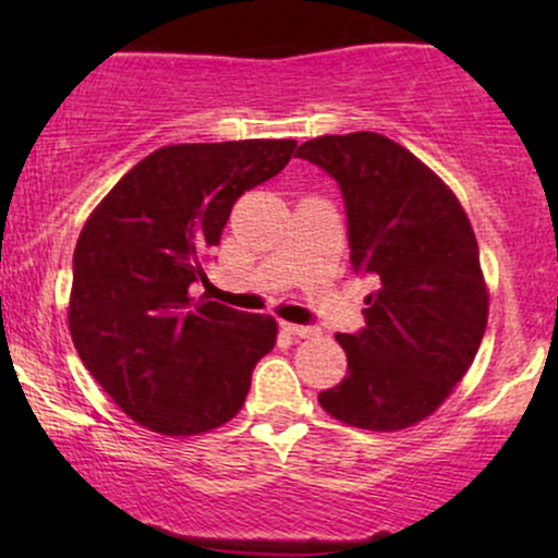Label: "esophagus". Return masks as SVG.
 Instances as JSON below:
<instances>
[{
  "mask_svg": "<svg viewBox=\"0 0 558 558\" xmlns=\"http://www.w3.org/2000/svg\"><path fill=\"white\" fill-rule=\"evenodd\" d=\"M283 330H286V332H291V336H299V338H315V336H319V328H315V325L283 323Z\"/></svg>",
  "mask_w": 558,
  "mask_h": 558,
  "instance_id": "obj_1",
  "label": "esophagus"
}]
</instances>
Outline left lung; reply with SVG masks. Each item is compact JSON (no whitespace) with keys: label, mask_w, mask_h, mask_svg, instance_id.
<instances>
[{"label":"left lung","mask_w":558,"mask_h":558,"mask_svg":"<svg viewBox=\"0 0 558 558\" xmlns=\"http://www.w3.org/2000/svg\"><path fill=\"white\" fill-rule=\"evenodd\" d=\"M296 157L341 185L351 265L377 283L362 332L336 336L349 375L317 396L319 407L360 430L417 425L466 375L488 325L470 217L422 159L380 133L317 136Z\"/></svg>","instance_id":"8db88e82"}]
</instances>
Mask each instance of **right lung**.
Listing matches in <instances>:
<instances>
[{"mask_svg":"<svg viewBox=\"0 0 558 558\" xmlns=\"http://www.w3.org/2000/svg\"><path fill=\"white\" fill-rule=\"evenodd\" d=\"M293 149V138L162 146L88 215L73 254L70 338L146 430L189 438L241 412L278 323L194 299L191 286L207 280L239 196L278 175Z\"/></svg>","mask_w":558,"mask_h":558,"instance_id":"obj_1","label":"right lung"}]
</instances>
